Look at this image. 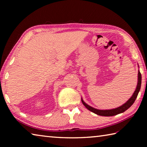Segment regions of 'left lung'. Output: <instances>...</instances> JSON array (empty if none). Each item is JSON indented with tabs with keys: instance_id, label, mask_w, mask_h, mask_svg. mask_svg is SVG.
<instances>
[{
	"instance_id": "left-lung-1",
	"label": "left lung",
	"mask_w": 147,
	"mask_h": 147,
	"mask_svg": "<svg viewBox=\"0 0 147 147\" xmlns=\"http://www.w3.org/2000/svg\"><path fill=\"white\" fill-rule=\"evenodd\" d=\"M139 67V65H138ZM138 84H137V87L135 91L133 93L132 96L128 99V100L123 105L118 107V108H114V109H98L96 108H94L93 107L89 106L88 104H87L83 100L82 98H81L82 102L84 105V106L88 109V110L91 111V112L96 114V115H101V116H106V117H109V116H113L116 115L117 114L123 113L124 111L130 108V107L132 105L134 102H135L136 99L138 96V94L139 93V91H140L141 89V74L139 70L138 71Z\"/></svg>"
}]
</instances>
